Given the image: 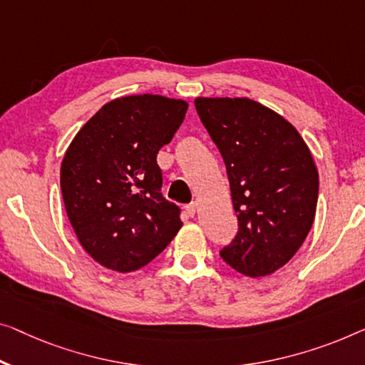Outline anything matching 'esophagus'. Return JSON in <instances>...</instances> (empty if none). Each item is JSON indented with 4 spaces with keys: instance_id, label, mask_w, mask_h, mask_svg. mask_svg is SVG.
I'll list each match as a JSON object with an SVG mask.
<instances>
[{
    "instance_id": "34e87169",
    "label": "esophagus",
    "mask_w": 365,
    "mask_h": 365,
    "mask_svg": "<svg viewBox=\"0 0 365 365\" xmlns=\"http://www.w3.org/2000/svg\"><path fill=\"white\" fill-rule=\"evenodd\" d=\"M185 210H187V215L188 216H195V213H197V205H195V203H190V205H187V208H185Z\"/></svg>"
}]
</instances>
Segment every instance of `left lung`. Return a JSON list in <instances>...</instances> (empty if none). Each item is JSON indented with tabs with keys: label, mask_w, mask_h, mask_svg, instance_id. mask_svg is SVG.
Segmentation results:
<instances>
[{
	"label": "left lung",
	"mask_w": 365,
	"mask_h": 365,
	"mask_svg": "<svg viewBox=\"0 0 365 365\" xmlns=\"http://www.w3.org/2000/svg\"><path fill=\"white\" fill-rule=\"evenodd\" d=\"M195 108L225 160L237 213V235L220 255L239 274H274L312 230L319 187L312 152L280 114L247 98H197Z\"/></svg>",
	"instance_id": "obj_1"
}]
</instances>
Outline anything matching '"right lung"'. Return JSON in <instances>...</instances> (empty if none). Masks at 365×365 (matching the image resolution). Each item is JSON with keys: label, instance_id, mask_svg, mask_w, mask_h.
Masks as SVG:
<instances>
[{"label": "right lung", "instance_id": "add662e5", "mask_svg": "<svg viewBox=\"0 0 365 365\" xmlns=\"http://www.w3.org/2000/svg\"><path fill=\"white\" fill-rule=\"evenodd\" d=\"M188 105L159 95L106 103L65 152L61 188L86 252L116 272L148 265L182 227L180 208L162 195L157 154L180 128Z\"/></svg>", "mask_w": 365, "mask_h": 365}]
</instances>
